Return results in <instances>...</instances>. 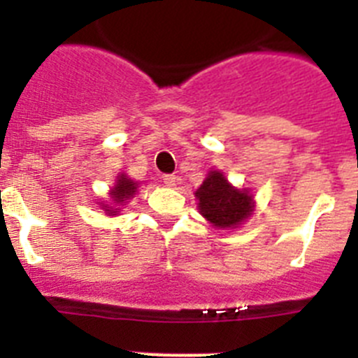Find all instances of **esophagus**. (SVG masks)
Returning a JSON list of instances; mask_svg holds the SVG:
<instances>
[{
  "instance_id": "1",
  "label": "esophagus",
  "mask_w": 358,
  "mask_h": 358,
  "mask_svg": "<svg viewBox=\"0 0 358 358\" xmlns=\"http://www.w3.org/2000/svg\"><path fill=\"white\" fill-rule=\"evenodd\" d=\"M163 182L166 186H176L177 185V177L173 173H164L163 176Z\"/></svg>"
}]
</instances>
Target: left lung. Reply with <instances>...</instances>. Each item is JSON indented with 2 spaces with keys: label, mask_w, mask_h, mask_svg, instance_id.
Wrapping results in <instances>:
<instances>
[{
  "label": "left lung",
  "mask_w": 358,
  "mask_h": 358,
  "mask_svg": "<svg viewBox=\"0 0 358 358\" xmlns=\"http://www.w3.org/2000/svg\"><path fill=\"white\" fill-rule=\"evenodd\" d=\"M199 211L218 229H233L245 222L255 211V201L248 189L231 186L222 172L211 170L195 192Z\"/></svg>",
  "instance_id": "1"
}]
</instances>
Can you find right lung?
Wrapping results in <instances>:
<instances>
[{"label": "right lung", "mask_w": 358, "mask_h": 358, "mask_svg": "<svg viewBox=\"0 0 358 358\" xmlns=\"http://www.w3.org/2000/svg\"><path fill=\"white\" fill-rule=\"evenodd\" d=\"M136 192H138V182L129 179L125 173H120V176L116 177V185L110 188L109 194L110 199H113V204H109V202H100V204H102L103 211L113 217V215H118V206H123L129 199L134 197Z\"/></svg>", "instance_id": "add662e5"}]
</instances>
